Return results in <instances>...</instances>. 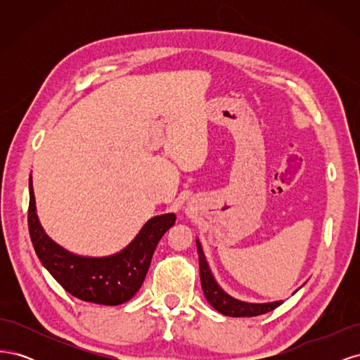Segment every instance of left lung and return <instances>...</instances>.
Listing matches in <instances>:
<instances>
[{
    "label": "left lung",
    "instance_id": "1",
    "mask_svg": "<svg viewBox=\"0 0 360 360\" xmlns=\"http://www.w3.org/2000/svg\"><path fill=\"white\" fill-rule=\"evenodd\" d=\"M197 249H198V258H200V276H201V287L204 291V296L207 302H209L217 312L228 315V317H255V315L274 311L279 307V304L284 303V300L267 302V303H250V302H243L230 296V294L225 292L221 288V285L216 282L212 270L209 267V263H207L205 259L200 240H197Z\"/></svg>",
    "mask_w": 360,
    "mask_h": 360
}]
</instances>
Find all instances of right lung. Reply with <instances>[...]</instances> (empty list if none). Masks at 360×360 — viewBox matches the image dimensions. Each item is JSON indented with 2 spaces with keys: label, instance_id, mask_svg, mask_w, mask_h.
<instances>
[{
  "label": "right lung",
  "instance_id": "add662e5",
  "mask_svg": "<svg viewBox=\"0 0 360 360\" xmlns=\"http://www.w3.org/2000/svg\"><path fill=\"white\" fill-rule=\"evenodd\" d=\"M176 214L165 213L148 219L124 249L108 257H84L64 249L45 233L36 212L30 176L28 228L32 246L41 264L72 296L97 304H122L143 285L155 249Z\"/></svg>",
  "mask_w": 360,
  "mask_h": 360
}]
</instances>
